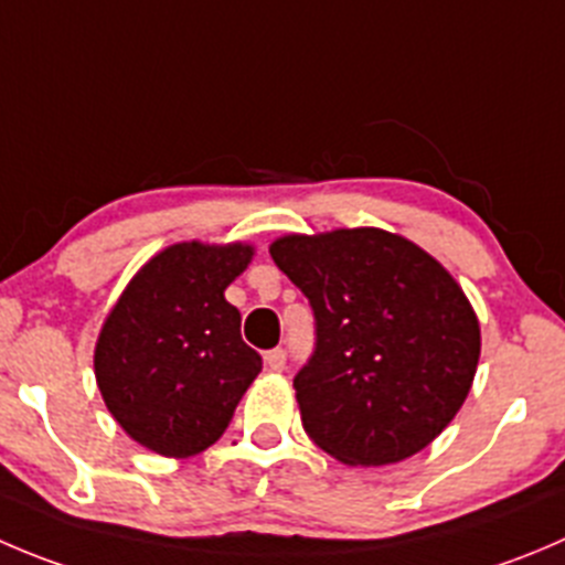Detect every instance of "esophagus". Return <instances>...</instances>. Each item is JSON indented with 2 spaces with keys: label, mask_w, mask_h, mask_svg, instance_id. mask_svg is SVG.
Returning a JSON list of instances; mask_svg holds the SVG:
<instances>
[{
  "label": "esophagus",
  "mask_w": 565,
  "mask_h": 565,
  "mask_svg": "<svg viewBox=\"0 0 565 565\" xmlns=\"http://www.w3.org/2000/svg\"><path fill=\"white\" fill-rule=\"evenodd\" d=\"M265 364L270 366L273 372H281L284 366H287V350H284V348L267 350V353H265Z\"/></svg>",
  "instance_id": "esophagus-1"
}]
</instances>
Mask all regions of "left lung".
Instances as JSON below:
<instances>
[{
    "mask_svg": "<svg viewBox=\"0 0 565 565\" xmlns=\"http://www.w3.org/2000/svg\"><path fill=\"white\" fill-rule=\"evenodd\" d=\"M270 256L315 311V350L295 375L309 439L350 467L425 450L480 359L478 317L456 278L381 228L289 234Z\"/></svg>",
    "mask_w": 565,
    "mask_h": 565,
    "instance_id": "8db88e82",
    "label": "left lung"
}]
</instances>
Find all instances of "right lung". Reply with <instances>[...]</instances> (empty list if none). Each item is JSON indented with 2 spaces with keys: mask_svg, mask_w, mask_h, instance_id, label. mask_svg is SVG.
<instances>
[{
  "mask_svg": "<svg viewBox=\"0 0 565 565\" xmlns=\"http://www.w3.org/2000/svg\"><path fill=\"white\" fill-rule=\"evenodd\" d=\"M250 245L179 243L137 273L104 320L96 381L109 414L149 450L190 458L223 436L262 355L223 298Z\"/></svg>",
  "mask_w": 565,
  "mask_h": 565,
  "instance_id": "obj_1",
  "label": "right lung"
}]
</instances>
